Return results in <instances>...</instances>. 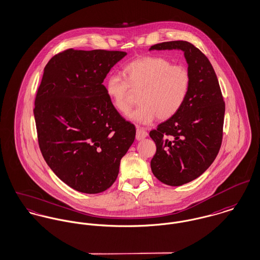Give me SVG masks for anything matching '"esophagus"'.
Instances as JSON below:
<instances>
[{
    "instance_id": "1",
    "label": "esophagus",
    "mask_w": 260,
    "mask_h": 260,
    "mask_svg": "<svg viewBox=\"0 0 260 260\" xmlns=\"http://www.w3.org/2000/svg\"><path fill=\"white\" fill-rule=\"evenodd\" d=\"M147 136H148V133H147V131L144 128H141V127L137 128V130H136V139L137 140H139V141L143 140Z\"/></svg>"
}]
</instances>
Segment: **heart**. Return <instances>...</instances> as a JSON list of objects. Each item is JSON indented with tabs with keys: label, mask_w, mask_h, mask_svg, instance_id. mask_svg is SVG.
<instances>
[{
	"label": "heart",
	"mask_w": 260,
	"mask_h": 260,
	"mask_svg": "<svg viewBox=\"0 0 260 260\" xmlns=\"http://www.w3.org/2000/svg\"><path fill=\"white\" fill-rule=\"evenodd\" d=\"M123 78L112 74L106 80V93L121 114L130 112L135 99L132 92H139L138 108L129 118L140 124H150L155 119L168 120L183 107L190 87L187 68L172 64L162 56L148 55L136 58L123 68Z\"/></svg>",
	"instance_id": "b5f03b06"
}]
</instances>
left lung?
I'll use <instances>...</instances> for the list:
<instances>
[{"instance_id": "1", "label": "left lung", "mask_w": 260, "mask_h": 260, "mask_svg": "<svg viewBox=\"0 0 260 260\" xmlns=\"http://www.w3.org/2000/svg\"><path fill=\"white\" fill-rule=\"evenodd\" d=\"M150 49H181L190 74L189 94L180 111L150 131L157 150L154 176L178 187L200 177L213 164L222 141L225 104L209 58L186 41L157 44Z\"/></svg>"}]
</instances>
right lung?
Returning a JSON list of instances; mask_svg holds the SVG:
<instances>
[{"label": "right lung", "instance_id": "1", "mask_svg": "<svg viewBox=\"0 0 260 260\" xmlns=\"http://www.w3.org/2000/svg\"><path fill=\"white\" fill-rule=\"evenodd\" d=\"M127 53L70 48L50 58L35 100L38 141L48 167L68 186L98 193L115 182L135 126L113 106L102 84Z\"/></svg>", "mask_w": 260, "mask_h": 260}]
</instances>
